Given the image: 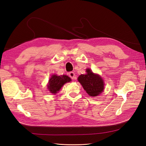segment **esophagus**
<instances>
[{
	"mask_svg": "<svg viewBox=\"0 0 146 146\" xmlns=\"http://www.w3.org/2000/svg\"><path fill=\"white\" fill-rule=\"evenodd\" d=\"M69 76L72 79H75V74H74V73L73 72H70L69 73Z\"/></svg>",
	"mask_w": 146,
	"mask_h": 146,
	"instance_id": "obj_1",
	"label": "esophagus"
}]
</instances>
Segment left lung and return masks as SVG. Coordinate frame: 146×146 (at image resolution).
I'll list each match as a JSON object with an SVG mask.
<instances>
[{
  "label": "left lung",
  "instance_id": "1",
  "mask_svg": "<svg viewBox=\"0 0 146 146\" xmlns=\"http://www.w3.org/2000/svg\"><path fill=\"white\" fill-rule=\"evenodd\" d=\"M88 95L97 96L104 91V82L100 75L93 73L90 68L86 69V74H81L78 78Z\"/></svg>",
  "mask_w": 146,
  "mask_h": 146
}]
</instances>
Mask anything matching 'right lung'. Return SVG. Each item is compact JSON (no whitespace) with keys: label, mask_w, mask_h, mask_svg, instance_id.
Returning <instances> with one entry per match:
<instances>
[{"label":"right lung","mask_w":146,"mask_h":146,"mask_svg":"<svg viewBox=\"0 0 146 146\" xmlns=\"http://www.w3.org/2000/svg\"><path fill=\"white\" fill-rule=\"evenodd\" d=\"M72 81L71 78L66 75H61L57 76L56 74H53L51 76L47 88L50 93L54 94L57 93L65 83L69 82Z\"/></svg>","instance_id":"add662e5"}]
</instances>
